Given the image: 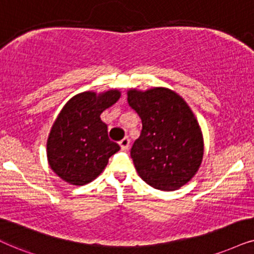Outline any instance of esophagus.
I'll return each mask as SVG.
<instances>
[{"mask_svg": "<svg viewBox=\"0 0 254 254\" xmlns=\"http://www.w3.org/2000/svg\"><path fill=\"white\" fill-rule=\"evenodd\" d=\"M129 145H130L129 137H124L123 139H122L121 142H120V146L122 147V149H127V147H129Z\"/></svg>", "mask_w": 254, "mask_h": 254, "instance_id": "34e87169", "label": "esophagus"}]
</instances>
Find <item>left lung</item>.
I'll list each match as a JSON object with an SVG mask.
<instances>
[{
  "label": "left lung",
  "mask_w": 254,
  "mask_h": 254,
  "mask_svg": "<svg viewBox=\"0 0 254 254\" xmlns=\"http://www.w3.org/2000/svg\"><path fill=\"white\" fill-rule=\"evenodd\" d=\"M127 103L142 120V132L131 149L138 175L157 190H178L191 181L203 160L197 118L181 96L166 88L131 89Z\"/></svg>",
  "instance_id": "1"
}]
</instances>
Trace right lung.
<instances>
[{
  "instance_id": "1",
  "label": "right lung",
  "mask_w": 254,
  "mask_h": 254,
  "mask_svg": "<svg viewBox=\"0 0 254 254\" xmlns=\"http://www.w3.org/2000/svg\"><path fill=\"white\" fill-rule=\"evenodd\" d=\"M121 97L118 90L85 91L66 102L51 127L47 157L51 170L72 185H85L101 175L121 149L108 137L101 114Z\"/></svg>"
}]
</instances>
